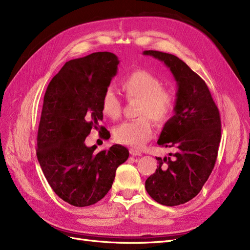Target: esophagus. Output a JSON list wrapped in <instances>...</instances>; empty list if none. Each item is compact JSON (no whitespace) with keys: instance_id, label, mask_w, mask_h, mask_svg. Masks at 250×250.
Segmentation results:
<instances>
[{"instance_id":"obj_1","label":"esophagus","mask_w":250,"mask_h":250,"mask_svg":"<svg viewBox=\"0 0 250 250\" xmlns=\"http://www.w3.org/2000/svg\"><path fill=\"white\" fill-rule=\"evenodd\" d=\"M129 151H130V154H131L132 156H141V155H142L141 151H139V150H137V149L131 148Z\"/></svg>"}]
</instances>
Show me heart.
Masks as SVG:
<instances>
[{
  "label": "heart",
  "instance_id": "heart-1",
  "mask_svg": "<svg viewBox=\"0 0 250 250\" xmlns=\"http://www.w3.org/2000/svg\"><path fill=\"white\" fill-rule=\"evenodd\" d=\"M122 88L128 99L140 100L137 120L126 121L113 129V138L124 145L141 147L154 133L155 121L163 126L176 109V95L171 88L163 86V82L145 70H135L122 81ZM103 115L117 120L122 113V104L111 88L105 90L101 99Z\"/></svg>",
  "mask_w": 250,
  "mask_h": 250
}]
</instances>
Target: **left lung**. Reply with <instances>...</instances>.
Segmentation results:
<instances>
[{"mask_svg": "<svg viewBox=\"0 0 250 250\" xmlns=\"http://www.w3.org/2000/svg\"><path fill=\"white\" fill-rule=\"evenodd\" d=\"M144 54L161 60L177 82L176 109L165 124L157 144L173 149L156 157L157 168L145 188L151 198L167 207L193 199L209 177L221 140V119L207 83L175 55L160 51Z\"/></svg>", "mask_w": 250, "mask_h": 250, "instance_id": "1", "label": "left lung"}]
</instances>
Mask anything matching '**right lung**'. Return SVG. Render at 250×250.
<instances>
[{
	"mask_svg": "<svg viewBox=\"0 0 250 250\" xmlns=\"http://www.w3.org/2000/svg\"><path fill=\"white\" fill-rule=\"evenodd\" d=\"M119 60L97 52L65 62L47 87L37 132V160L53 191L74 207H88L108 193L129 152L121 145L95 153L85 139L103 119L101 99ZM99 131V132H100Z\"/></svg>",
	"mask_w": 250,
	"mask_h": 250,
	"instance_id": "1",
	"label": "right lung"
}]
</instances>
